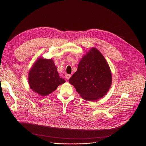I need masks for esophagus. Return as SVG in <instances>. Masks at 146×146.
I'll use <instances>...</instances> for the list:
<instances>
[{"label":"esophagus","instance_id":"esophagus-1","mask_svg":"<svg viewBox=\"0 0 146 146\" xmlns=\"http://www.w3.org/2000/svg\"><path fill=\"white\" fill-rule=\"evenodd\" d=\"M71 77V75L70 74H65V78L66 79H69Z\"/></svg>","mask_w":146,"mask_h":146}]
</instances>
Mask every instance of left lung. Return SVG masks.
I'll list each match as a JSON object with an SVG mask.
<instances>
[{"label": "left lung", "instance_id": "8db88e82", "mask_svg": "<svg viewBox=\"0 0 146 146\" xmlns=\"http://www.w3.org/2000/svg\"><path fill=\"white\" fill-rule=\"evenodd\" d=\"M111 81L109 66L95 48L82 58L77 70L69 80L80 96L88 101H95L105 96L109 90Z\"/></svg>", "mask_w": 146, "mask_h": 146}]
</instances>
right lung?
Instances as JSON below:
<instances>
[{"instance_id": "add662e5", "label": "right lung", "mask_w": 146, "mask_h": 146, "mask_svg": "<svg viewBox=\"0 0 146 146\" xmlns=\"http://www.w3.org/2000/svg\"><path fill=\"white\" fill-rule=\"evenodd\" d=\"M31 88L40 96H46L55 91L65 80L60 78L53 60L38 58L29 73Z\"/></svg>"}]
</instances>
